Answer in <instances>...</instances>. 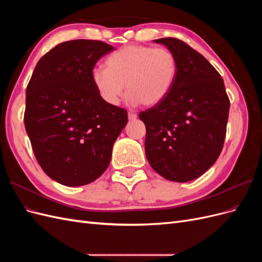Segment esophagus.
<instances>
[{"label": "esophagus", "mask_w": 262, "mask_h": 262, "mask_svg": "<svg viewBox=\"0 0 262 262\" xmlns=\"http://www.w3.org/2000/svg\"><path fill=\"white\" fill-rule=\"evenodd\" d=\"M128 118H129V120H130V121H134V120H136V119L138 118V116H137L136 114L129 113V114H128Z\"/></svg>", "instance_id": "1"}]
</instances>
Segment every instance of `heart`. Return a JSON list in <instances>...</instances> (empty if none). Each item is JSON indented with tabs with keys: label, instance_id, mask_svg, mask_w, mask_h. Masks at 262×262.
Masks as SVG:
<instances>
[{
	"label": "heart",
	"instance_id": "heart-1",
	"mask_svg": "<svg viewBox=\"0 0 262 262\" xmlns=\"http://www.w3.org/2000/svg\"><path fill=\"white\" fill-rule=\"evenodd\" d=\"M178 71L177 59L165 48L126 46L106 60V69L95 68L92 82L101 99L117 106L123 95L132 106L160 104L169 94Z\"/></svg>",
	"mask_w": 262,
	"mask_h": 262
}]
</instances>
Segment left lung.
I'll list each match as a JSON object with an SVG mask.
<instances>
[{
  "label": "left lung",
  "instance_id": "8db88e82",
  "mask_svg": "<svg viewBox=\"0 0 262 262\" xmlns=\"http://www.w3.org/2000/svg\"><path fill=\"white\" fill-rule=\"evenodd\" d=\"M153 41L175 54L178 71L165 99L140 113L146 128V158L165 179L191 181L222 152L229 99L223 78L202 54L176 38Z\"/></svg>",
  "mask_w": 262,
  "mask_h": 262
}]
</instances>
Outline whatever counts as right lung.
<instances>
[{"label":"right lung","mask_w":262,"mask_h":262,"mask_svg":"<svg viewBox=\"0 0 262 262\" xmlns=\"http://www.w3.org/2000/svg\"><path fill=\"white\" fill-rule=\"evenodd\" d=\"M114 49L86 39L62 42L38 61L27 85L26 132L39 165L63 186L100 177L128 123L126 110L107 105L92 82L95 64Z\"/></svg>","instance_id":"add662e5"}]
</instances>
